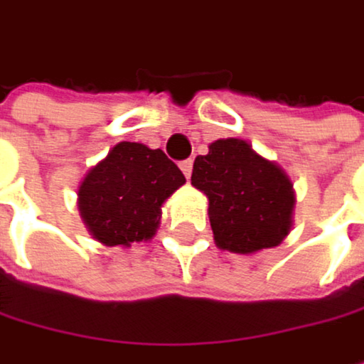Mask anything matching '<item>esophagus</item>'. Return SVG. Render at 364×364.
Here are the masks:
<instances>
[{
	"label": "esophagus",
	"mask_w": 364,
	"mask_h": 364,
	"mask_svg": "<svg viewBox=\"0 0 364 364\" xmlns=\"http://www.w3.org/2000/svg\"><path fill=\"white\" fill-rule=\"evenodd\" d=\"M180 169H182V173L186 176V178H191V173H193V161L188 159V161H182L180 163Z\"/></svg>",
	"instance_id": "obj_1"
}]
</instances>
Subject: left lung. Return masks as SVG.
Listing matches in <instances>:
<instances>
[{
  "mask_svg": "<svg viewBox=\"0 0 364 364\" xmlns=\"http://www.w3.org/2000/svg\"><path fill=\"white\" fill-rule=\"evenodd\" d=\"M191 184L208 201L214 242L220 250L255 255L275 248L292 229L294 188L288 173L240 137L210 144L193 165Z\"/></svg>",
  "mask_w": 364,
  "mask_h": 364,
  "instance_id": "obj_1",
  "label": "left lung"
}]
</instances>
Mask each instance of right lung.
I'll list each match as a JSON object with an SVG mask.
<instances>
[{
	"instance_id": "1",
	"label": "right lung",
	"mask_w": 364,
	"mask_h": 364,
	"mask_svg": "<svg viewBox=\"0 0 364 364\" xmlns=\"http://www.w3.org/2000/svg\"><path fill=\"white\" fill-rule=\"evenodd\" d=\"M184 182V173L163 150L120 141L80 182L78 210L92 240L129 248L156 235L163 203Z\"/></svg>"
}]
</instances>
